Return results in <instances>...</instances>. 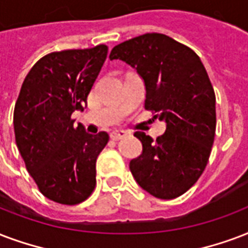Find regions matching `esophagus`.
<instances>
[{
	"instance_id": "1",
	"label": "esophagus",
	"mask_w": 248,
	"mask_h": 248,
	"mask_svg": "<svg viewBox=\"0 0 248 248\" xmlns=\"http://www.w3.org/2000/svg\"><path fill=\"white\" fill-rule=\"evenodd\" d=\"M126 135H127V132L124 131V130H114V131L110 132V138L113 139V140H120V139H124Z\"/></svg>"
}]
</instances>
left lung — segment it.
<instances>
[{
    "label": "left lung",
    "mask_w": 248,
    "mask_h": 248,
    "mask_svg": "<svg viewBox=\"0 0 248 248\" xmlns=\"http://www.w3.org/2000/svg\"><path fill=\"white\" fill-rule=\"evenodd\" d=\"M113 60L137 70L145 84V110L166 122L156 140L134 135L143 152L130 162L141 188L175 199L203 174L216 134V96L207 70L192 49L162 33H145L111 49Z\"/></svg>",
    "instance_id": "8db88e82"
}]
</instances>
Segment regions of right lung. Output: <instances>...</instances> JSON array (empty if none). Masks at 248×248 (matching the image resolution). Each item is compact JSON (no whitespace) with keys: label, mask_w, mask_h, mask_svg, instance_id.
<instances>
[{"label":"right lung","mask_w":248,"mask_h":248,"mask_svg":"<svg viewBox=\"0 0 248 248\" xmlns=\"http://www.w3.org/2000/svg\"><path fill=\"white\" fill-rule=\"evenodd\" d=\"M108 46L49 53L30 70L14 108L15 141L28 173L48 199L75 205L96 186V160L109 141L74 124L107 60Z\"/></svg>","instance_id":"obj_1"}]
</instances>
